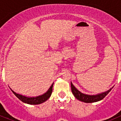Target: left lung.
<instances>
[{
	"label": "left lung",
	"instance_id": "left-lung-1",
	"mask_svg": "<svg viewBox=\"0 0 121 121\" xmlns=\"http://www.w3.org/2000/svg\"><path fill=\"white\" fill-rule=\"evenodd\" d=\"M71 89L72 93L73 94V95L77 99L82 101V102H86V103H92V102H97V101L102 100L111 91L112 88H111L109 91H105V92L97 94V95H87V94L82 93L80 91H78L71 82Z\"/></svg>",
	"mask_w": 121,
	"mask_h": 121
}]
</instances>
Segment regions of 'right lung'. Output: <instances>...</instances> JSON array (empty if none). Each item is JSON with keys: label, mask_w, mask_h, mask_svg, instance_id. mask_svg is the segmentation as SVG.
I'll return each mask as SVG.
<instances>
[{"label": "right lung", "mask_w": 121, "mask_h": 121, "mask_svg": "<svg viewBox=\"0 0 121 121\" xmlns=\"http://www.w3.org/2000/svg\"><path fill=\"white\" fill-rule=\"evenodd\" d=\"M53 85L52 84L51 86L49 87V89H48V91H47L45 93L41 95H39V96H37L36 97H27L23 96V95H20L17 93H16L15 91H13L11 89L13 93L16 95V97L20 99V101H22V102H24V103L30 104V105H37V104H40L43 103V102L46 101L48 98L51 97V94L52 93V89H53Z\"/></svg>", "instance_id": "right-lung-1"}]
</instances>
